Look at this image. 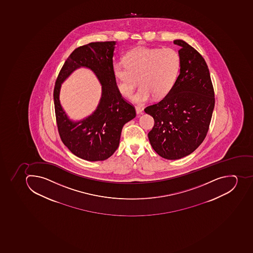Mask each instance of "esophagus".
Masks as SVG:
<instances>
[{
    "label": "esophagus",
    "mask_w": 253,
    "mask_h": 253,
    "mask_svg": "<svg viewBox=\"0 0 253 253\" xmlns=\"http://www.w3.org/2000/svg\"><path fill=\"white\" fill-rule=\"evenodd\" d=\"M143 111H144V109H143L142 107H136V114H141L143 113Z\"/></svg>",
    "instance_id": "esophagus-1"
}]
</instances>
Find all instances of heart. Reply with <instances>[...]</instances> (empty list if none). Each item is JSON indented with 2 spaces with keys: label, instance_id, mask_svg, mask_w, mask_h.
<instances>
[{
  "label": "heart",
  "instance_id": "1",
  "mask_svg": "<svg viewBox=\"0 0 253 253\" xmlns=\"http://www.w3.org/2000/svg\"><path fill=\"white\" fill-rule=\"evenodd\" d=\"M125 63L113 65V74L121 93L132 96L133 102L144 104L153 98H161L171 90L180 69V57L172 48H136L127 52Z\"/></svg>",
  "mask_w": 253,
  "mask_h": 253
}]
</instances>
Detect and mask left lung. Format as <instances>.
Returning a JSON list of instances; mask_svg holds the SVG:
<instances>
[{
	"label": "left lung",
	"instance_id": "1",
	"mask_svg": "<svg viewBox=\"0 0 253 253\" xmlns=\"http://www.w3.org/2000/svg\"><path fill=\"white\" fill-rule=\"evenodd\" d=\"M180 46V73L160 102L147 107L155 124L148 132L155 152L167 160H178L194 152L205 140L215 106L209 68L200 53L183 40Z\"/></svg>",
	"mask_w": 253,
	"mask_h": 253
}]
</instances>
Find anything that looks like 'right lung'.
I'll return each instance as SVG.
<instances>
[{
  "instance_id": "1",
  "label": "right lung",
  "mask_w": 253,
  "mask_h": 253,
  "mask_svg": "<svg viewBox=\"0 0 253 253\" xmlns=\"http://www.w3.org/2000/svg\"><path fill=\"white\" fill-rule=\"evenodd\" d=\"M116 42H92L76 48L59 73L55 84V113L61 140L71 153L88 161H105L119 146L122 127L136 117L132 105L121 97L113 74ZM80 67L90 69L102 85L97 109L80 121L70 120L61 106V84Z\"/></svg>"
}]
</instances>
